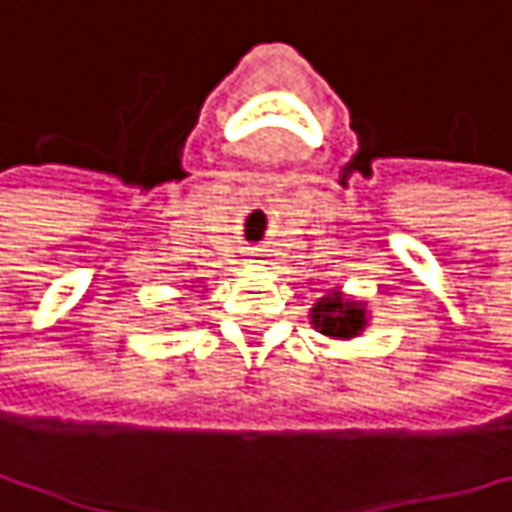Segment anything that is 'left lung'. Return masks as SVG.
<instances>
[{"label":"left lung","instance_id":"left-lung-1","mask_svg":"<svg viewBox=\"0 0 512 512\" xmlns=\"http://www.w3.org/2000/svg\"><path fill=\"white\" fill-rule=\"evenodd\" d=\"M312 321H315V326H321L323 335H332V338H352L367 323L364 321V306L344 300L338 292L315 303Z\"/></svg>","mask_w":512,"mask_h":512}]
</instances>
